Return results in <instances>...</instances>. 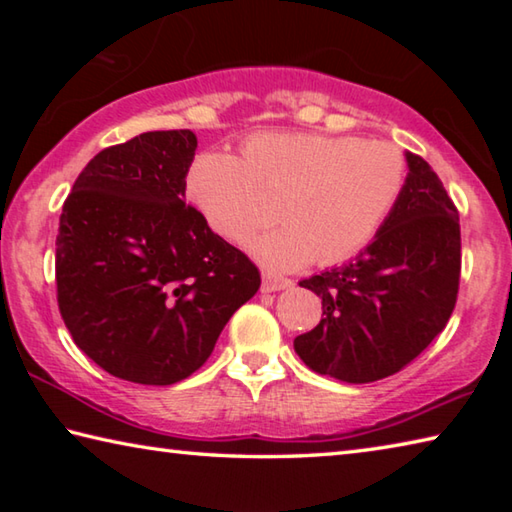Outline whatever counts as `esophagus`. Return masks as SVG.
Returning a JSON list of instances; mask_svg holds the SVG:
<instances>
[{
	"label": "esophagus",
	"mask_w": 512,
	"mask_h": 512,
	"mask_svg": "<svg viewBox=\"0 0 512 512\" xmlns=\"http://www.w3.org/2000/svg\"><path fill=\"white\" fill-rule=\"evenodd\" d=\"M293 282L287 280V277L275 275V273H262V291L264 293H273V291H282V289H291Z\"/></svg>",
	"instance_id": "obj_1"
}]
</instances>
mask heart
Instances as JSON below:
<instances>
[{"mask_svg":"<svg viewBox=\"0 0 512 512\" xmlns=\"http://www.w3.org/2000/svg\"><path fill=\"white\" fill-rule=\"evenodd\" d=\"M406 160L386 142L327 133H255L241 158L205 151L192 160L185 194L228 241L248 239L264 221L260 194L280 192L277 228L248 244L268 271H298L318 257L332 266L361 253L393 212Z\"/></svg>","mask_w":512,"mask_h":512,"instance_id":"1","label":"heart"}]
</instances>
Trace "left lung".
I'll return each mask as SVG.
<instances>
[{
    "label": "left lung",
    "mask_w": 512,
    "mask_h": 512,
    "mask_svg": "<svg viewBox=\"0 0 512 512\" xmlns=\"http://www.w3.org/2000/svg\"><path fill=\"white\" fill-rule=\"evenodd\" d=\"M404 189L377 237L352 262L300 287L323 300V318L296 336L298 357L348 384L384 379L443 332L461 277V225L443 183L406 151Z\"/></svg>",
    "instance_id": "1"
}]
</instances>
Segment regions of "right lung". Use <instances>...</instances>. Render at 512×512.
Masks as SVG:
<instances>
[{
	"instance_id": "right-lung-1",
	"label": "right lung",
	"mask_w": 512,
	"mask_h": 512,
	"mask_svg": "<svg viewBox=\"0 0 512 512\" xmlns=\"http://www.w3.org/2000/svg\"><path fill=\"white\" fill-rule=\"evenodd\" d=\"M192 131H151L94 155L60 214L58 307L110 375L169 386L203 366L255 296L259 271L185 205Z\"/></svg>"
}]
</instances>
